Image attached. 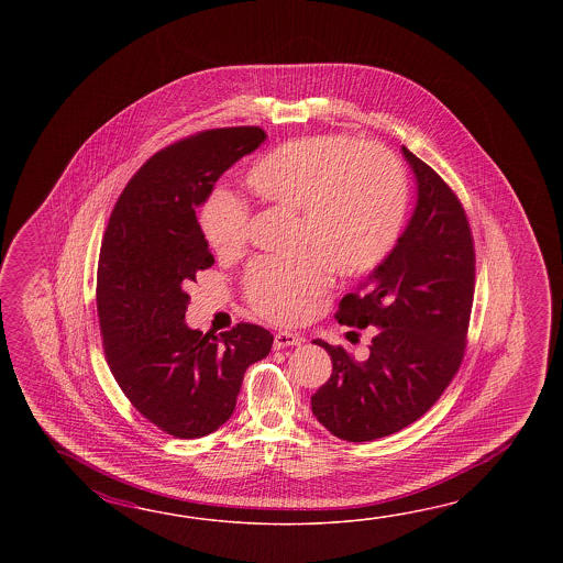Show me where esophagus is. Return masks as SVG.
<instances>
[{
  "instance_id": "34e87169",
  "label": "esophagus",
  "mask_w": 563,
  "mask_h": 563,
  "mask_svg": "<svg viewBox=\"0 0 563 563\" xmlns=\"http://www.w3.org/2000/svg\"><path fill=\"white\" fill-rule=\"evenodd\" d=\"M299 344H301V338L298 334H291V332H277L276 338H274V347L276 350L299 346Z\"/></svg>"
}]
</instances>
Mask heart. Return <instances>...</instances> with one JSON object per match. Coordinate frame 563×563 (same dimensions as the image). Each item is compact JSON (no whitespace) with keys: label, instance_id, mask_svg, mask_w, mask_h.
<instances>
[{"label":"heart","instance_id":"obj_1","mask_svg":"<svg viewBox=\"0 0 563 563\" xmlns=\"http://www.w3.org/2000/svg\"><path fill=\"white\" fill-rule=\"evenodd\" d=\"M245 183L265 203L298 211L296 255H264L245 272V299L274 322L296 320L328 287V267L340 276H366L388 260L407 219L405 168L380 144L340 134L301 136L257 161ZM211 250L233 257L250 240V207L216 191L201 209Z\"/></svg>","mask_w":563,"mask_h":563}]
</instances>
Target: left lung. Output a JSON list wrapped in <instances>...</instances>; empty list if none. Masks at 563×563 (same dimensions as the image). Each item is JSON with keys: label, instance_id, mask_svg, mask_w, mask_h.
<instances>
[{"label": "left lung", "instance_id": "obj_1", "mask_svg": "<svg viewBox=\"0 0 563 563\" xmlns=\"http://www.w3.org/2000/svg\"><path fill=\"white\" fill-rule=\"evenodd\" d=\"M402 155L417 177L415 213L388 260L335 311L344 325L376 330L368 354L356 358L346 346L313 340L330 354L332 376L311 396V412L350 443L419 420L455 378L467 346L475 294L467 213L437 170L407 146Z\"/></svg>", "mask_w": 563, "mask_h": 563}]
</instances>
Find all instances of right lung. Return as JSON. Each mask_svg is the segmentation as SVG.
<instances>
[{
	"instance_id": "1",
	"label": "right lung",
	"mask_w": 563,
	"mask_h": 563,
	"mask_svg": "<svg viewBox=\"0 0 563 563\" xmlns=\"http://www.w3.org/2000/svg\"><path fill=\"white\" fill-rule=\"evenodd\" d=\"M265 136L231 126L168 144L134 173L108 219L96 276L108 366L132 407L177 439L217 431L233 415L243 374L274 344L255 323L221 338L185 323V289L216 264L195 207Z\"/></svg>"
}]
</instances>
